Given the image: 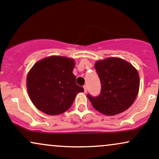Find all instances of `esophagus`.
<instances>
[{"mask_svg": "<svg viewBox=\"0 0 159 159\" xmlns=\"http://www.w3.org/2000/svg\"><path fill=\"white\" fill-rule=\"evenodd\" d=\"M84 93H86L87 92V85H84Z\"/></svg>", "mask_w": 159, "mask_h": 159, "instance_id": "1", "label": "esophagus"}]
</instances>
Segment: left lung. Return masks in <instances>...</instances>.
<instances>
[{"instance_id": "obj_1", "label": "left lung", "mask_w": 159, "mask_h": 159, "mask_svg": "<svg viewBox=\"0 0 159 159\" xmlns=\"http://www.w3.org/2000/svg\"><path fill=\"white\" fill-rule=\"evenodd\" d=\"M95 68L101 90L98 96L87 95L93 107L106 116H115L127 110L139 93L140 79L136 69L118 58L97 61Z\"/></svg>"}]
</instances>
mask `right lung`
<instances>
[{"mask_svg": "<svg viewBox=\"0 0 159 159\" xmlns=\"http://www.w3.org/2000/svg\"><path fill=\"white\" fill-rule=\"evenodd\" d=\"M75 61L61 56H50L38 61L29 72L26 87L36 108L56 116L70 108L76 95L84 88L76 84L72 73Z\"/></svg>", "mask_w": 159, "mask_h": 159, "instance_id": "right-lung-1", "label": "right lung"}]
</instances>
